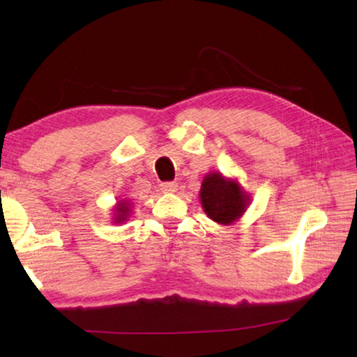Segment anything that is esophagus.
Segmentation results:
<instances>
[{"mask_svg": "<svg viewBox=\"0 0 357 357\" xmlns=\"http://www.w3.org/2000/svg\"><path fill=\"white\" fill-rule=\"evenodd\" d=\"M160 190H162L164 193H174L175 190H177V183H175V182H164V183H160Z\"/></svg>", "mask_w": 357, "mask_h": 357, "instance_id": "obj_1", "label": "esophagus"}]
</instances>
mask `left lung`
Instances as JSON below:
<instances>
[{"label": "left lung", "instance_id": "obj_1", "mask_svg": "<svg viewBox=\"0 0 357 357\" xmlns=\"http://www.w3.org/2000/svg\"><path fill=\"white\" fill-rule=\"evenodd\" d=\"M199 198L208 218L222 226L236 222L250 203V197L237 180L226 178L219 172H211L203 178Z\"/></svg>", "mask_w": 357, "mask_h": 357}]
</instances>
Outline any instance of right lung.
Masks as SVG:
<instances>
[{
    "mask_svg": "<svg viewBox=\"0 0 357 357\" xmlns=\"http://www.w3.org/2000/svg\"><path fill=\"white\" fill-rule=\"evenodd\" d=\"M128 216H130L128 199H121V202L116 203V206H115L114 221L115 222H123V221H126V219H128Z\"/></svg>",
    "mask_w": 357,
    "mask_h": 357,
    "instance_id": "obj_1",
    "label": "right lung"
}]
</instances>
